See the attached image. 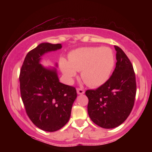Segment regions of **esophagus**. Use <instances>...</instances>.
Instances as JSON below:
<instances>
[{
    "instance_id": "esophagus-1",
    "label": "esophagus",
    "mask_w": 152,
    "mask_h": 152,
    "mask_svg": "<svg viewBox=\"0 0 152 152\" xmlns=\"http://www.w3.org/2000/svg\"><path fill=\"white\" fill-rule=\"evenodd\" d=\"M84 90L81 88H77V93L78 94H84Z\"/></svg>"
}]
</instances>
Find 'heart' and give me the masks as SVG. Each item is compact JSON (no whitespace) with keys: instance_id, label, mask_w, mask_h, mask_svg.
<instances>
[{"instance_id":"heart-1","label":"heart","mask_w":152,"mask_h":152,"mask_svg":"<svg viewBox=\"0 0 152 152\" xmlns=\"http://www.w3.org/2000/svg\"><path fill=\"white\" fill-rule=\"evenodd\" d=\"M115 64L112 50L107 47H84L73 50L69 61L60 60L62 72L69 80H72L76 71H81L83 81L89 86H102L109 80Z\"/></svg>"}]
</instances>
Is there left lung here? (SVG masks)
I'll list each match as a JSON object with an SVG mask.
<instances>
[{"instance_id":"left-lung-1","label":"left lung","mask_w":152,"mask_h":152,"mask_svg":"<svg viewBox=\"0 0 152 152\" xmlns=\"http://www.w3.org/2000/svg\"><path fill=\"white\" fill-rule=\"evenodd\" d=\"M116 64L112 75L95 90H87L88 114L91 121L104 129L121 125L134 105L137 83L133 66L121 48L114 46Z\"/></svg>"}]
</instances>
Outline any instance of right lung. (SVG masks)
Masks as SVG:
<instances>
[{
    "instance_id": "1",
    "label": "right lung",
    "mask_w": 152,
    "mask_h": 152,
    "mask_svg": "<svg viewBox=\"0 0 152 152\" xmlns=\"http://www.w3.org/2000/svg\"><path fill=\"white\" fill-rule=\"evenodd\" d=\"M61 48L60 43L39 44L27 53L19 76L26 114L34 124L46 132L65 126L77 96L75 87L59 82L56 69H46L40 64L43 54Z\"/></svg>"
}]
</instances>
